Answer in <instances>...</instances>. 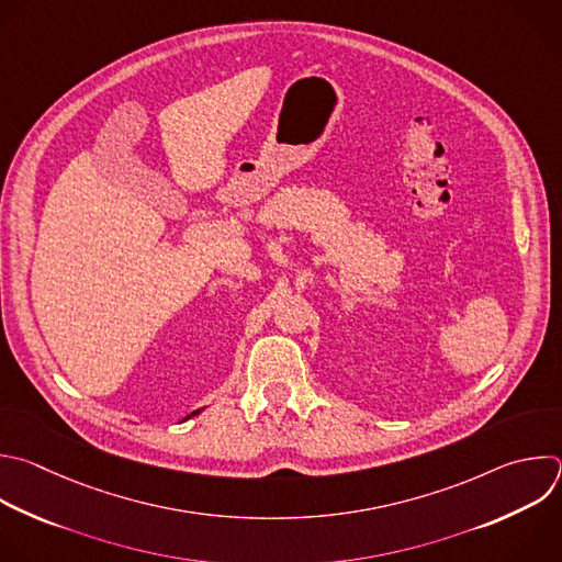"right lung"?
I'll list each match as a JSON object with an SVG mask.
<instances>
[{"instance_id":"right-lung-1","label":"right lung","mask_w":562,"mask_h":562,"mask_svg":"<svg viewBox=\"0 0 562 562\" xmlns=\"http://www.w3.org/2000/svg\"><path fill=\"white\" fill-rule=\"evenodd\" d=\"M199 413H201V411H194V413H192V415H187V417H184V419H190V417H194V415H199Z\"/></svg>"}]
</instances>
